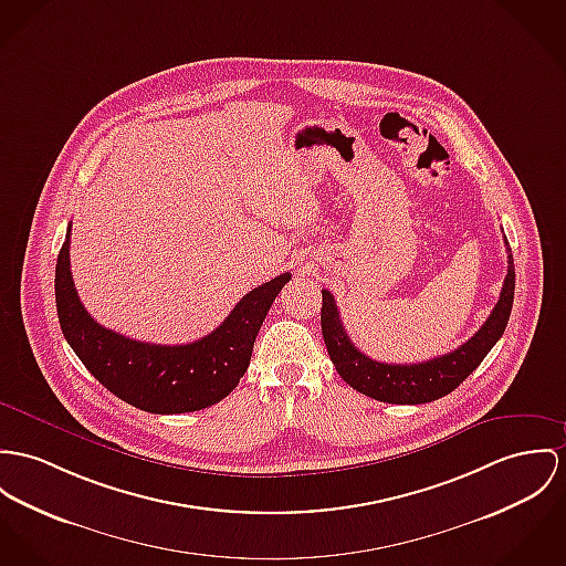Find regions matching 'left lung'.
<instances>
[{
    "instance_id": "8db88e82",
    "label": "left lung",
    "mask_w": 566,
    "mask_h": 566,
    "mask_svg": "<svg viewBox=\"0 0 566 566\" xmlns=\"http://www.w3.org/2000/svg\"><path fill=\"white\" fill-rule=\"evenodd\" d=\"M509 273L502 284L500 300L479 332L461 347L420 364H386L364 355L348 338L336 300L323 289L321 329L327 353L353 390L391 405L431 402L457 390L502 338L515 297V262L506 241Z\"/></svg>"
}]
</instances>
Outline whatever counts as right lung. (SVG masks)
<instances>
[{"label":"right lung","mask_w":566,"mask_h":566,"mask_svg":"<svg viewBox=\"0 0 566 566\" xmlns=\"http://www.w3.org/2000/svg\"><path fill=\"white\" fill-rule=\"evenodd\" d=\"M71 228L55 264V305L62 334L82 364L120 400L150 413H187L211 407L245 375L262 321L291 273L250 291L218 329L191 345H150L98 325L71 275Z\"/></svg>","instance_id":"obj_1"}]
</instances>
